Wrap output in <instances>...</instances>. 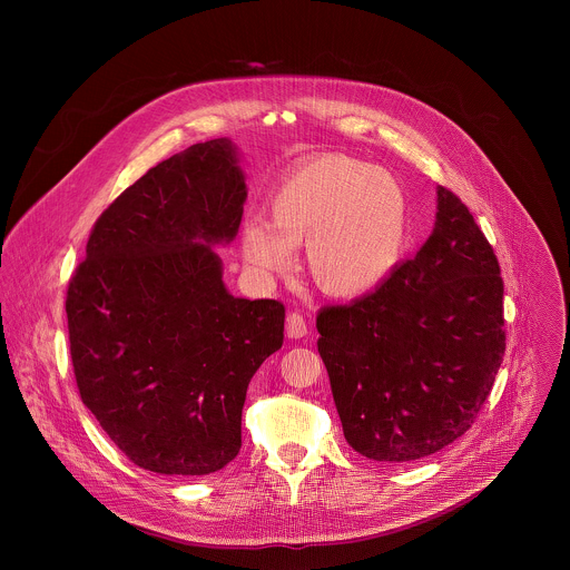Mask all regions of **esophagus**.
<instances>
[{"label":"esophagus","mask_w":570,"mask_h":570,"mask_svg":"<svg viewBox=\"0 0 570 570\" xmlns=\"http://www.w3.org/2000/svg\"><path fill=\"white\" fill-rule=\"evenodd\" d=\"M307 331H309L307 318H305L301 312H292V314L287 316V335H289V337H305Z\"/></svg>","instance_id":"obj_1"}]
</instances>
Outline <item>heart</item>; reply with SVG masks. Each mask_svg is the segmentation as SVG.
<instances>
[{"label":"heart","mask_w":570,"mask_h":570,"mask_svg":"<svg viewBox=\"0 0 570 570\" xmlns=\"http://www.w3.org/2000/svg\"><path fill=\"white\" fill-rule=\"evenodd\" d=\"M269 215L272 224H245V261L261 274H285L294 245L307 244L309 269L331 296L373 292L406 249V190L391 173L355 158L331 154L298 166L272 193Z\"/></svg>","instance_id":"heart-1"}]
</instances>
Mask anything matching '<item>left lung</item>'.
<instances>
[{
	"instance_id": "left-lung-1",
	"label": "left lung",
	"mask_w": 570,
	"mask_h": 570,
	"mask_svg": "<svg viewBox=\"0 0 570 570\" xmlns=\"http://www.w3.org/2000/svg\"><path fill=\"white\" fill-rule=\"evenodd\" d=\"M504 283L468 206L439 186L434 230L414 258L316 326L344 439L366 459L430 456L476 421L502 364Z\"/></svg>"
}]
</instances>
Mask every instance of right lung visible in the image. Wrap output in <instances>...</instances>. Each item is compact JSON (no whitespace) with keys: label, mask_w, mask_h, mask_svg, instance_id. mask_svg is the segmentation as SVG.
Masks as SVG:
<instances>
[{"label":"right lung","mask_w":570,"mask_h":570,"mask_svg":"<svg viewBox=\"0 0 570 570\" xmlns=\"http://www.w3.org/2000/svg\"><path fill=\"white\" fill-rule=\"evenodd\" d=\"M230 140L149 168L96 219L68 285L82 404L142 470L204 476L242 448L256 368L283 346L281 301L228 294L222 258L244 215Z\"/></svg>","instance_id":"obj_1"}]
</instances>
